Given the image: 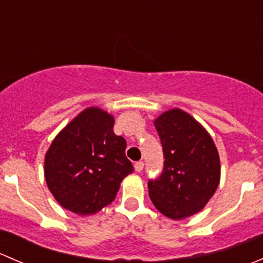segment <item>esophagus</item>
<instances>
[{"mask_svg": "<svg viewBox=\"0 0 263 263\" xmlns=\"http://www.w3.org/2000/svg\"><path fill=\"white\" fill-rule=\"evenodd\" d=\"M135 169H136V172H141L144 169V161H136L135 163Z\"/></svg>", "mask_w": 263, "mask_h": 263, "instance_id": "34e87169", "label": "esophagus"}]
</instances>
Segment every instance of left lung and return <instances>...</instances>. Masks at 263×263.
<instances>
[{"instance_id": "obj_1", "label": "left lung", "mask_w": 263, "mask_h": 263, "mask_svg": "<svg viewBox=\"0 0 263 263\" xmlns=\"http://www.w3.org/2000/svg\"><path fill=\"white\" fill-rule=\"evenodd\" d=\"M164 154L160 177L147 183L148 196L165 216L181 220L198 213L220 181V159L213 139L181 109L163 113L155 122Z\"/></svg>"}]
</instances>
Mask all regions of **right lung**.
<instances>
[{
    "label": "right lung",
    "mask_w": 263,
    "mask_h": 263,
    "mask_svg": "<svg viewBox=\"0 0 263 263\" xmlns=\"http://www.w3.org/2000/svg\"><path fill=\"white\" fill-rule=\"evenodd\" d=\"M115 119L87 108L53 140L44 161L49 191L62 208L90 215L109 205L124 177L134 172L126 140L113 132Z\"/></svg>",
    "instance_id": "obj_1"
}]
</instances>
